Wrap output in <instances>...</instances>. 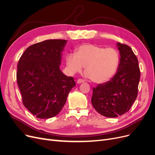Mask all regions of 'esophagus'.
<instances>
[{
	"label": "esophagus",
	"instance_id": "1",
	"mask_svg": "<svg viewBox=\"0 0 155 155\" xmlns=\"http://www.w3.org/2000/svg\"><path fill=\"white\" fill-rule=\"evenodd\" d=\"M83 82H85V81L83 80V79H78V81H77V83H83Z\"/></svg>",
	"mask_w": 155,
	"mask_h": 155
}]
</instances>
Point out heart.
Masks as SVG:
<instances>
[{
    "mask_svg": "<svg viewBox=\"0 0 155 155\" xmlns=\"http://www.w3.org/2000/svg\"><path fill=\"white\" fill-rule=\"evenodd\" d=\"M76 54L66 56V64L72 72H80L85 67V73L97 84L109 81L119 67V51L113 48H105L93 44H84L76 49Z\"/></svg>",
    "mask_w": 155,
    "mask_h": 155,
    "instance_id": "1",
    "label": "heart"
}]
</instances>
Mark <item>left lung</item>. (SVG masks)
Wrapping results in <instances>:
<instances>
[{
	"label": "left lung",
	"mask_w": 155,
	"mask_h": 155,
	"mask_svg": "<svg viewBox=\"0 0 155 155\" xmlns=\"http://www.w3.org/2000/svg\"><path fill=\"white\" fill-rule=\"evenodd\" d=\"M120 62L115 76L93 88L91 102L97 112L115 118L127 112L137 99L140 70L138 61L128 45L118 43Z\"/></svg>",
	"instance_id": "left-lung-1"
}]
</instances>
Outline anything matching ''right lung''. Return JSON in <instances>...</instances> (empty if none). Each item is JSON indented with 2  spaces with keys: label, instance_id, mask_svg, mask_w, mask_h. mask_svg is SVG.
I'll return each instance as SVG.
<instances>
[{
  "label": "right lung",
  "instance_id": "add662e5",
  "mask_svg": "<svg viewBox=\"0 0 155 155\" xmlns=\"http://www.w3.org/2000/svg\"><path fill=\"white\" fill-rule=\"evenodd\" d=\"M66 43L63 39H50L32 45L18 61L17 81L22 104L38 118L58 114L76 85L74 78L59 69L61 52Z\"/></svg>",
  "mask_w": 155,
  "mask_h": 155
}]
</instances>
